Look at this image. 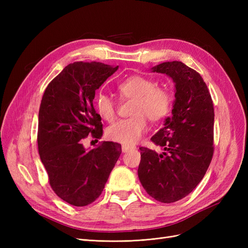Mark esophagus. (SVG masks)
Here are the masks:
<instances>
[{"label":"esophagus","mask_w":248,"mask_h":248,"mask_svg":"<svg viewBox=\"0 0 248 248\" xmlns=\"http://www.w3.org/2000/svg\"><path fill=\"white\" fill-rule=\"evenodd\" d=\"M133 149H136V147L130 146V145H122V152L123 153L128 152V151H130V150H133Z\"/></svg>","instance_id":"obj_1"}]
</instances>
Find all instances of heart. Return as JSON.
<instances>
[{"label": "heart", "mask_w": 248, "mask_h": 248, "mask_svg": "<svg viewBox=\"0 0 248 248\" xmlns=\"http://www.w3.org/2000/svg\"><path fill=\"white\" fill-rule=\"evenodd\" d=\"M118 91L124 98L133 99L130 118L119 120L110 125L108 139L122 144H136L147 131V117L151 121H159L170 109L171 95L167 88L155 86L154 81L141 76H133L119 85ZM99 115L110 122L116 117L115 102L109 96L101 94L96 100Z\"/></svg>", "instance_id": "heart-1"}]
</instances>
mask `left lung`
<instances>
[{
  "label": "left lung",
  "instance_id": "8db88e82",
  "mask_svg": "<svg viewBox=\"0 0 248 248\" xmlns=\"http://www.w3.org/2000/svg\"><path fill=\"white\" fill-rule=\"evenodd\" d=\"M175 84L171 117L151 140L161 154L140 147V181L149 196L174 202L189 194L204 178L213 156L214 108L206 82L196 70L179 61L151 68Z\"/></svg>",
  "mask_w": 248,
  "mask_h": 248
}]
</instances>
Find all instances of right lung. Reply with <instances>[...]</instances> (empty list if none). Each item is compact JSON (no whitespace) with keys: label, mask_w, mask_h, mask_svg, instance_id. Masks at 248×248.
<instances>
[{"label":"right lung","mask_w":248,"mask_h":248,"mask_svg":"<svg viewBox=\"0 0 248 248\" xmlns=\"http://www.w3.org/2000/svg\"><path fill=\"white\" fill-rule=\"evenodd\" d=\"M119 68L99 62H74L52 79L43 94L38 116V151L49 184L59 198L82 207L99 198L121 154V145L101 141L88 150L89 134L102 136L95 91Z\"/></svg>","instance_id":"add662e5"}]
</instances>
